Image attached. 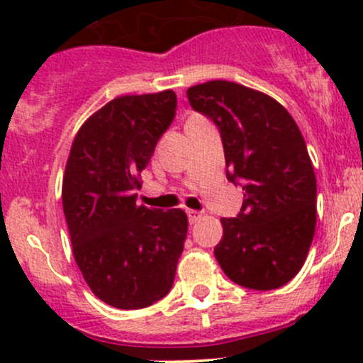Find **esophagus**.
Here are the masks:
<instances>
[{
    "instance_id": "esophagus-1",
    "label": "esophagus",
    "mask_w": 363,
    "mask_h": 363,
    "mask_svg": "<svg viewBox=\"0 0 363 363\" xmlns=\"http://www.w3.org/2000/svg\"><path fill=\"white\" fill-rule=\"evenodd\" d=\"M186 214H188L189 223H191V225H193V223H196L200 218H202L203 212L202 211H193V208H188V211H186Z\"/></svg>"
}]
</instances>
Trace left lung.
Instances as JSON below:
<instances>
[{"label": "left lung", "mask_w": 363, "mask_h": 363, "mask_svg": "<svg viewBox=\"0 0 363 363\" xmlns=\"http://www.w3.org/2000/svg\"><path fill=\"white\" fill-rule=\"evenodd\" d=\"M189 105L218 126L226 179L244 189L237 218H223L214 255L250 290H276L302 269L316 226V177L294 117L274 98L226 80L193 86Z\"/></svg>", "instance_id": "obj_1"}]
</instances>
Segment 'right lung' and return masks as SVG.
<instances>
[{"label":"right lung","mask_w":363,"mask_h":363,"mask_svg":"<svg viewBox=\"0 0 363 363\" xmlns=\"http://www.w3.org/2000/svg\"><path fill=\"white\" fill-rule=\"evenodd\" d=\"M175 108L170 89L116 98L82 124L69 151L63 211L73 256L91 291L117 309L163 298L184 250V211L137 205L138 174Z\"/></svg>","instance_id":"1"}]
</instances>
